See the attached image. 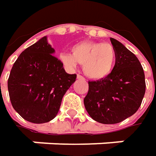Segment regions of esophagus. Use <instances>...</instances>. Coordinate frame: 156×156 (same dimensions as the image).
Here are the masks:
<instances>
[{
  "mask_svg": "<svg viewBox=\"0 0 156 156\" xmlns=\"http://www.w3.org/2000/svg\"><path fill=\"white\" fill-rule=\"evenodd\" d=\"M77 79H80V80H84V78L82 77V75H80V74H77Z\"/></svg>",
  "mask_w": 156,
  "mask_h": 156,
  "instance_id": "34e87169",
  "label": "esophagus"
}]
</instances>
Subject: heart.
Here are the masks:
<instances>
[{
	"label": "heart",
	"mask_w": 156,
	"mask_h": 156,
	"mask_svg": "<svg viewBox=\"0 0 156 156\" xmlns=\"http://www.w3.org/2000/svg\"><path fill=\"white\" fill-rule=\"evenodd\" d=\"M58 58L68 70H74L78 63L82 64L83 72L88 77L100 80L111 74L116 51L110 44L81 42L72 47V53L61 52Z\"/></svg>",
	"instance_id": "heart-1"
}]
</instances>
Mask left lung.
<instances>
[{"mask_svg":"<svg viewBox=\"0 0 156 156\" xmlns=\"http://www.w3.org/2000/svg\"><path fill=\"white\" fill-rule=\"evenodd\" d=\"M116 51L112 73L105 78L89 82V92L84 98L90 116L101 124H117L138 111L146 91L145 74L136 56L111 37Z\"/></svg>","mask_w":156,"mask_h":156,"instance_id":"left-lung-1","label":"left lung"}]
</instances>
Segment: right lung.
I'll list each match as a JSON object with an SVG mask.
<instances>
[{
	"mask_svg": "<svg viewBox=\"0 0 156 156\" xmlns=\"http://www.w3.org/2000/svg\"><path fill=\"white\" fill-rule=\"evenodd\" d=\"M44 36L19 55L12 66L8 90L12 106L25 120L43 124L58 114L62 98L75 82L53 56Z\"/></svg>",
	"mask_w": 156,
	"mask_h": 156,
	"instance_id": "1",
	"label": "right lung"
}]
</instances>
